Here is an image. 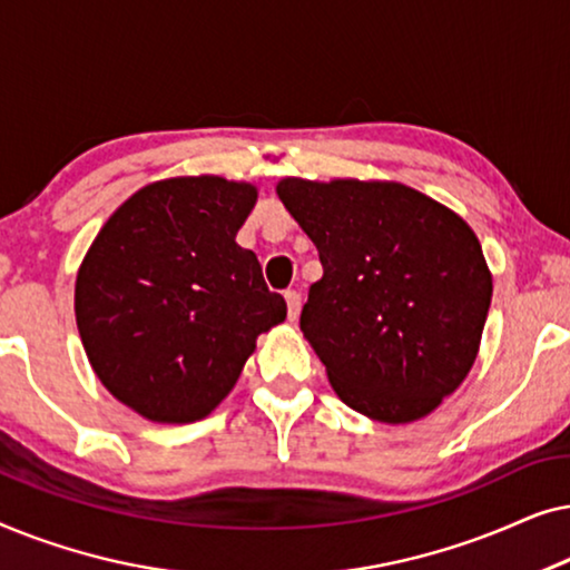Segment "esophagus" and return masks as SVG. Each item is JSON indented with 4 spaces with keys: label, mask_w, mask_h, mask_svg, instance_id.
<instances>
[{
    "label": "esophagus",
    "mask_w": 570,
    "mask_h": 570,
    "mask_svg": "<svg viewBox=\"0 0 570 570\" xmlns=\"http://www.w3.org/2000/svg\"><path fill=\"white\" fill-rule=\"evenodd\" d=\"M285 303H287V318H291V322H295V318H298V314H301V295L295 293V291H287L285 293Z\"/></svg>",
    "instance_id": "1"
}]
</instances>
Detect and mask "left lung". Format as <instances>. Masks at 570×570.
<instances>
[{
  "label": "left lung",
  "instance_id": "1",
  "mask_svg": "<svg viewBox=\"0 0 570 570\" xmlns=\"http://www.w3.org/2000/svg\"><path fill=\"white\" fill-rule=\"evenodd\" d=\"M324 277L301 330L340 400L379 423H412L462 384L478 357L493 279L462 217L402 184H277Z\"/></svg>",
  "mask_w": 570,
  "mask_h": 570
}]
</instances>
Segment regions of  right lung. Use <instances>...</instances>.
Returning <instances> with one entry per match:
<instances>
[{"label": "right lung", "mask_w": 570, "mask_h": 570, "mask_svg": "<svg viewBox=\"0 0 570 570\" xmlns=\"http://www.w3.org/2000/svg\"><path fill=\"white\" fill-rule=\"evenodd\" d=\"M256 189L220 176L155 181L92 240L75 314L92 371L155 423H194L225 400L256 337L287 314L236 233Z\"/></svg>", "instance_id": "right-lung-1"}]
</instances>
